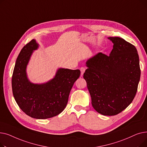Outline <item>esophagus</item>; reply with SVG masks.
Instances as JSON below:
<instances>
[{"mask_svg": "<svg viewBox=\"0 0 147 147\" xmlns=\"http://www.w3.org/2000/svg\"><path fill=\"white\" fill-rule=\"evenodd\" d=\"M86 70V68L84 67H81L80 68V71H81V76H82L84 74V73L85 72Z\"/></svg>", "mask_w": 147, "mask_h": 147, "instance_id": "1", "label": "esophagus"}]
</instances>
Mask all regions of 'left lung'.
Listing matches in <instances>:
<instances>
[{"instance_id":"1","label":"left lung","mask_w":147,"mask_h":147,"mask_svg":"<svg viewBox=\"0 0 147 147\" xmlns=\"http://www.w3.org/2000/svg\"><path fill=\"white\" fill-rule=\"evenodd\" d=\"M113 49L88 59L83 74L94 109L104 115H116L132 102L141 76L135 46L119 37H108Z\"/></svg>"}]
</instances>
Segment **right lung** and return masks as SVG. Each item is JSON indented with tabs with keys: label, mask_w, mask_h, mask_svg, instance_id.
<instances>
[{
	"label": "right lung",
	"mask_w": 147,
	"mask_h": 147,
	"mask_svg": "<svg viewBox=\"0 0 147 147\" xmlns=\"http://www.w3.org/2000/svg\"><path fill=\"white\" fill-rule=\"evenodd\" d=\"M38 46L33 39L21 49L13 69L12 88L15 101L23 112L32 118L46 119L56 116L64 110L80 71L59 68L48 82L38 84L31 82L27 77V67Z\"/></svg>",
	"instance_id": "add662e5"
}]
</instances>
